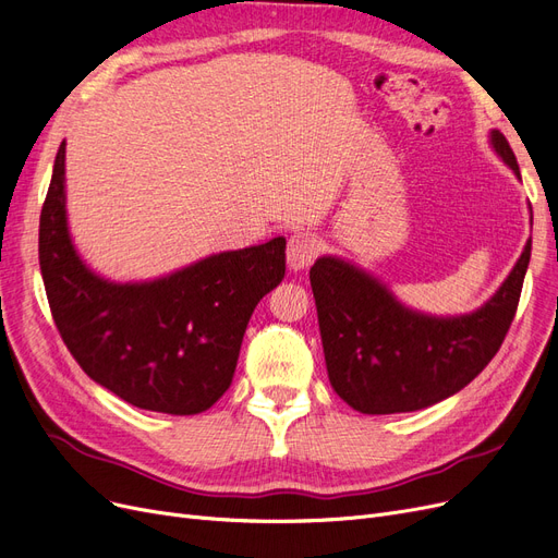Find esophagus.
Returning a JSON list of instances; mask_svg holds the SVG:
<instances>
[{
  "instance_id": "obj_1",
  "label": "esophagus",
  "mask_w": 558,
  "mask_h": 558,
  "mask_svg": "<svg viewBox=\"0 0 558 558\" xmlns=\"http://www.w3.org/2000/svg\"><path fill=\"white\" fill-rule=\"evenodd\" d=\"M320 251V242L310 232H295L289 238V248H286V260H289V269L300 272V269L310 267Z\"/></svg>"
}]
</instances>
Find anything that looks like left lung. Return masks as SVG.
I'll use <instances>...</instances> for the list:
<instances>
[{"instance_id":"8db88e82","label":"left lung","mask_w":558,"mask_h":558,"mask_svg":"<svg viewBox=\"0 0 558 558\" xmlns=\"http://www.w3.org/2000/svg\"><path fill=\"white\" fill-rule=\"evenodd\" d=\"M488 142L521 179L502 132L492 130ZM529 260L531 240L482 307L435 316L408 307L381 279L351 260L316 258L310 281L335 393L363 414L416 412L459 393L496 356L510 330Z\"/></svg>"}]
</instances>
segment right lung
I'll list each match as a JSON object with an SVG mask.
<instances>
[{
    "instance_id": "1",
    "label": "right lung",
    "mask_w": 558,
    "mask_h": 558,
    "mask_svg": "<svg viewBox=\"0 0 558 558\" xmlns=\"http://www.w3.org/2000/svg\"><path fill=\"white\" fill-rule=\"evenodd\" d=\"M64 142L39 221V265L66 349L140 410L199 414L238 367L248 318L281 283L286 240L211 253L148 281H111L78 256L66 221Z\"/></svg>"
}]
</instances>
